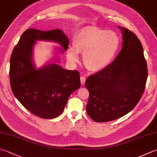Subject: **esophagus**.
I'll return each mask as SVG.
<instances>
[{"instance_id": "34e87169", "label": "esophagus", "mask_w": 157, "mask_h": 157, "mask_svg": "<svg viewBox=\"0 0 157 157\" xmlns=\"http://www.w3.org/2000/svg\"><path fill=\"white\" fill-rule=\"evenodd\" d=\"M80 81H81V84L82 85H84L85 82H86V78L84 76H82L80 78Z\"/></svg>"}]
</instances>
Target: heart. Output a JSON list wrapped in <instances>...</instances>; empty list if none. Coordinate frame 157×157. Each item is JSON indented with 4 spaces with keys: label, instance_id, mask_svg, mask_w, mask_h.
<instances>
[{
    "label": "heart",
    "instance_id": "1",
    "mask_svg": "<svg viewBox=\"0 0 157 157\" xmlns=\"http://www.w3.org/2000/svg\"><path fill=\"white\" fill-rule=\"evenodd\" d=\"M121 45L118 34L113 30L86 26L76 34L73 48L67 52L69 62L75 64L79 61V54L84 55L86 67L91 71L104 69L114 59Z\"/></svg>",
    "mask_w": 157,
    "mask_h": 157
}]
</instances>
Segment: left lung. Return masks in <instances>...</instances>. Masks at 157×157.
Here are the masks:
<instances>
[{
	"instance_id": "left-lung-1",
	"label": "left lung",
	"mask_w": 157,
	"mask_h": 157,
	"mask_svg": "<svg viewBox=\"0 0 157 157\" xmlns=\"http://www.w3.org/2000/svg\"><path fill=\"white\" fill-rule=\"evenodd\" d=\"M122 33V48L106 68L90 75L85 82L89 92L88 116L97 122L122 117L142 98L148 78L147 63L140 39L130 30Z\"/></svg>"
}]
</instances>
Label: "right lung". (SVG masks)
I'll list each match as a JSON object with an SVG mask.
<instances>
[{"label": "right lung", "mask_w": 157, "mask_h": 157, "mask_svg": "<svg viewBox=\"0 0 157 157\" xmlns=\"http://www.w3.org/2000/svg\"><path fill=\"white\" fill-rule=\"evenodd\" d=\"M36 40L59 43L64 50L69 46V39L60 29L26 30L10 58L11 90L21 105L34 115L44 119L54 118L63 113L71 94L80 87L79 73L64 69L56 64L36 69L32 55Z\"/></svg>", "instance_id": "obj_1"}]
</instances>
